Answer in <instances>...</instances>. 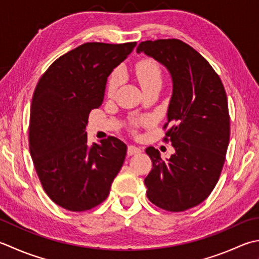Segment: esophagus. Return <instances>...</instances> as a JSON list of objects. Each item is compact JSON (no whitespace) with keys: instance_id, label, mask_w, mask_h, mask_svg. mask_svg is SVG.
Here are the masks:
<instances>
[{"instance_id":"obj_1","label":"esophagus","mask_w":259,"mask_h":259,"mask_svg":"<svg viewBox=\"0 0 259 259\" xmlns=\"http://www.w3.org/2000/svg\"><path fill=\"white\" fill-rule=\"evenodd\" d=\"M140 151H141V149H140V148H138V147L130 145V146H128V151H126V153H128V155H129V156H133V155L139 154Z\"/></svg>"}]
</instances>
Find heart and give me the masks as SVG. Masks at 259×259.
<instances>
[{"mask_svg":"<svg viewBox=\"0 0 259 259\" xmlns=\"http://www.w3.org/2000/svg\"><path fill=\"white\" fill-rule=\"evenodd\" d=\"M124 73L125 70H121V74ZM131 73H133L134 77L137 79V82L140 84L141 89L144 91L149 89L150 86H154L157 84L160 85L161 76H163L159 64L151 58H144L138 60V62L134 65L133 69H131ZM121 74L119 70H114V72L110 75V77L108 79V85H106V94H108L110 98H112L115 94V91L118 89L121 80ZM146 122V119L136 120L133 122V126L136 128V126Z\"/></svg>","mask_w":259,"mask_h":259,"instance_id":"heart-1","label":"heart"}]
</instances>
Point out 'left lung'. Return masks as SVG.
<instances>
[{"mask_svg": "<svg viewBox=\"0 0 259 259\" xmlns=\"http://www.w3.org/2000/svg\"><path fill=\"white\" fill-rule=\"evenodd\" d=\"M141 52L166 66L173 78L164 141L175 154L163 160L154 147L146 149L153 161L145 179L147 197L163 210L185 211L203 202L219 181L230 139L226 90L209 62L182 40H147L137 47ZM168 123L174 125L167 130Z\"/></svg>", "mask_w": 259, "mask_h": 259, "instance_id": "1", "label": "left lung"}]
</instances>
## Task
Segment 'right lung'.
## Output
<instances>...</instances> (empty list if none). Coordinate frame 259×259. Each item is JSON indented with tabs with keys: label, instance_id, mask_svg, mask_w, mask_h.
Returning <instances> with one entry per match:
<instances>
[{
	"label": "right lung",
	"instance_id": "add662e5",
	"mask_svg": "<svg viewBox=\"0 0 259 259\" xmlns=\"http://www.w3.org/2000/svg\"><path fill=\"white\" fill-rule=\"evenodd\" d=\"M137 42H86L60 56L35 86L29 147L44 190L56 204L82 212L108 197L126 146L115 137L88 144L90 112L102 104L108 76Z\"/></svg>",
	"mask_w": 259,
	"mask_h": 259
}]
</instances>
